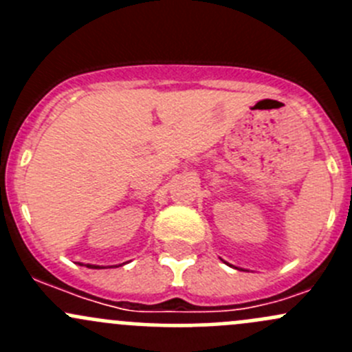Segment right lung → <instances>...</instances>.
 <instances>
[{
    "label": "right lung",
    "instance_id": "obj_1",
    "mask_svg": "<svg viewBox=\"0 0 352 352\" xmlns=\"http://www.w3.org/2000/svg\"><path fill=\"white\" fill-rule=\"evenodd\" d=\"M81 265H83V264H81ZM87 267H90V269H100V267H98V265H91V264H87Z\"/></svg>",
    "mask_w": 352,
    "mask_h": 352
}]
</instances>
